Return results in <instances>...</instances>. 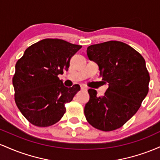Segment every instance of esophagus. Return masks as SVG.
I'll list each match as a JSON object with an SVG mask.
<instances>
[{"instance_id": "obj_1", "label": "esophagus", "mask_w": 160, "mask_h": 160, "mask_svg": "<svg viewBox=\"0 0 160 160\" xmlns=\"http://www.w3.org/2000/svg\"><path fill=\"white\" fill-rule=\"evenodd\" d=\"M81 89L82 90H86V87L84 86H81Z\"/></svg>"}]
</instances>
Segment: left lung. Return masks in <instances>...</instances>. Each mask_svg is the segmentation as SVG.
Wrapping results in <instances>:
<instances>
[{
  "instance_id": "1",
  "label": "left lung",
  "mask_w": 160,
  "mask_h": 160,
  "mask_svg": "<svg viewBox=\"0 0 160 160\" xmlns=\"http://www.w3.org/2000/svg\"><path fill=\"white\" fill-rule=\"evenodd\" d=\"M86 52L98 65L104 83H108L102 97L95 89L88 90L86 120L97 129L113 131L135 114L148 95L150 76L145 60L132 47L116 40L89 46Z\"/></svg>"
}]
</instances>
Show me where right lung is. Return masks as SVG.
Returning <instances> with one entry per match:
<instances>
[{
  "instance_id": "obj_1",
  "label": "right lung",
  "mask_w": 160,
  "mask_h": 160,
  "mask_svg": "<svg viewBox=\"0 0 160 160\" xmlns=\"http://www.w3.org/2000/svg\"><path fill=\"white\" fill-rule=\"evenodd\" d=\"M81 47L63 40L44 39L25 49L16 62L15 102L32 124L47 127L63 117L65 104L72 101L80 86L66 87L58 75L68 70L70 59Z\"/></svg>"
}]
</instances>
